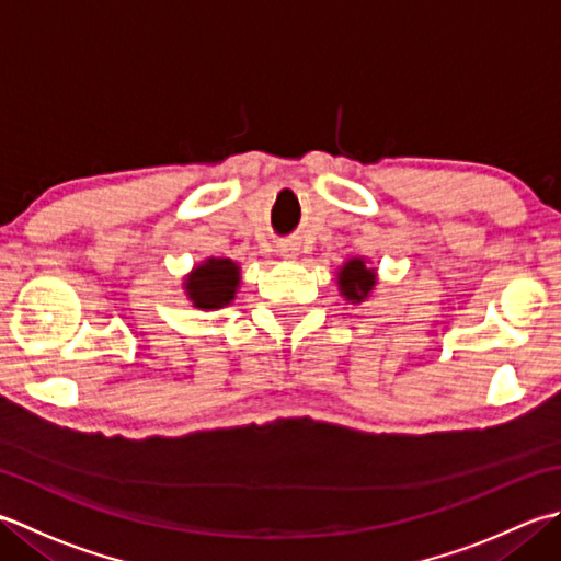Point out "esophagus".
Masks as SVG:
<instances>
[{
    "mask_svg": "<svg viewBox=\"0 0 561 561\" xmlns=\"http://www.w3.org/2000/svg\"><path fill=\"white\" fill-rule=\"evenodd\" d=\"M279 252H282V257H284V260H294V257H296V248H294L291 243H284V245H279Z\"/></svg>",
    "mask_w": 561,
    "mask_h": 561,
    "instance_id": "1",
    "label": "esophagus"
}]
</instances>
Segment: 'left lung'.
Segmentation results:
<instances>
[{
    "instance_id": "8db88e82",
    "label": "left lung",
    "mask_w": 561,
    "mask_h": 561,
    "mask_svg": "<svg viewBox=\"0 0 561 561\" xmlns=\"http://www.w3.org/2000/svg\"><path fill=\"white\" fill-rule=\"evenodd\" d=\"M337 287H340V294L345 296V301L362 304L369 299L371 291L377 287V272L367 267V262L362 257H353L340 267Z\"/></svg>"
}]
</instances>
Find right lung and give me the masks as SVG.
Segmentation results:
<instances>
[{
	"label": "right lung",
	"instance_id": "obj_1",
	"mask_svg": "<svg viewBox=\"0 0 561 561\" xmlns=\"http://www.w3.org/2000/svg\"><path fill=\"white\" fill-rule=\"evenodd\" d=\"M240 284V267L233 260L208 257L196 265L184 279V289L190 301L202 311L224 309L236 299Z\"/></svg>",
	"mask_w": 561,
	"mask_h": 561
}]
</instances>
